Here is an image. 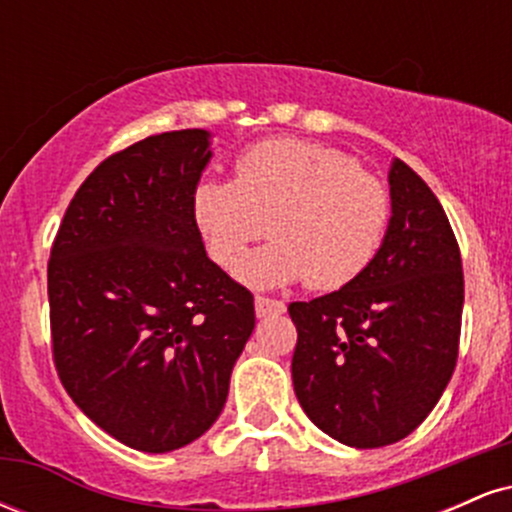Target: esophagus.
Wrapping results in <instances>:
<instances>
[{"label": "esophagus", "instance_id": "esophagus-1", "mask_svg": "<svg viewBox=\"0 0 512 512\" xmlns=\"http://www.w3.org/2000/svg\"><path fill=\"white\" fill-rule=\"evenodd\" d=\"M286 310V305L276 298L267 296H255V313L257 317H269V315H281Z\"/></svg>", "mask_w": 512, "mask_h": 512}]
</instances>
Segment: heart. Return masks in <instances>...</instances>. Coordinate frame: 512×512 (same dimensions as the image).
Instances as JSON below:
<instances>
[{
  "label": "heart",
  "mask_w": 512,
  "mask_h": 512,
  "mask_svg": "<svg viewBox=\"0 0 512 512\" xmlns=\"http://www.w3.org/2000/svg\"><path fill=\"white\" fill-rule=\"evenodd\" d=\"M233 180H202L192 219L209 257L233 269L273 219L277 238L238 276L250 286L308 279L342 289L375 262L392 221L387 185L351 154L305 139H267L236 158Z\"/></svg>",
  "instance_id": "heart-1"
}]
</instances>
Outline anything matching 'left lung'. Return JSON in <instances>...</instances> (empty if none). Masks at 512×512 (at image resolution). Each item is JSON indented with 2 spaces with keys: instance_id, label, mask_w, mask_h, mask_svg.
<instances>
[{
  "instance_id": "obj_1",
  "label": "left lung",
  "mask_w": 512,
  "mask_h": 512,
  "mask_svg": "<svg viewBox=\"0 0 512 512\" xmlns=\"http://www.w3.org/2000/svg\"><path fill=\"white\" fill-rule=\"evenodd\" d=\"M390 195V228L366 272L289 305L298 402L320 431L361 450L407 438L431 414L460 349L464 274L448 216L399 158Z\"/></svg>"
}]
</instances>
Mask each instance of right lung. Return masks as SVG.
<instances>
[{"mask_svg":"<svg viewBox=\"0 0 512 512\" xmlns=\"http://www.w3.org/2000/svg\"><path fill=\"white\" fill-rule=\"evenodd\" d=\"M209 158L204 129L108 156L50 250L57 375L93 424L134 450H178L209 431L255 330V298L209 260L192 219Z\"/></svg>","mask_w":512,"mask_h":512,"instance_id":"add662e5","label":"right lung"}]
</instances>
